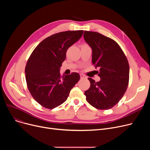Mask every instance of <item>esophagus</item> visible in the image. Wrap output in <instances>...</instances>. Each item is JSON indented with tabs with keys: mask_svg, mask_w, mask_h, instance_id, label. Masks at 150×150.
<instances>
[{
	"mask_svg": "<svg viewBox=\"0 0 150 150\" xmlns=\"http://www.w3.org/2000/svg\"><path fill=\"white\" fill-rule=\"evenodd\" d=\"M80 77L81 78H82V79H86V78H87V77H86L85 75H84L83 74H80Z\"/></svg>",
	"mask_w": 150,
	"mask_h": 150,
	"instance_id": "esophagus-1",
	"label": "esophagus"
}]
</instances>
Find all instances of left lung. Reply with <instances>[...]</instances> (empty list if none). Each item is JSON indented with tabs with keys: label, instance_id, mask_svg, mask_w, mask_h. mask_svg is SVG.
I'll return each mask as SVG.
<instances>
[{
	"label": "left lung",
	"instance_id": "8db88e82",
	"mask_svg": "<svg viewBox=\"0 0 150 150\" xmlns=\"http://www.w3.org/2000/svg\"><path fill=\"white\" fill-rule=\"evenodd\" d=\"M84 39L92 49V62L100 69V80L88 78L91 86L86 100L97 109L112 108L123 96L129 82V66L125 53L113 39L97 32L85 31Z\"/></svg>",
	"mask_w": 150,
	"mask_h": 150
}]
</instances>
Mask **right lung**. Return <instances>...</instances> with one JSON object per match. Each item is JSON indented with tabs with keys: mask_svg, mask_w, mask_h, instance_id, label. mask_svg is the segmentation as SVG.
Masks as SVG:
<instances>
[{
	"mask_svg": "<svg viewBox=\"0 0 150 150\" xmlns=\"http://www.w3.org/2000/svg\"><path fill=\"white\" fill-rule=\"evenodd\" d=\"M83 30L54 34L39 43L31 54L25 67L28 89L42 106L53 109L64 103L80 79L79 74H60V67L69 47L81 38Z\"/></svg>",
	"mask_w": 150,
	"mask_h": 150,
	"instance_id": "1",
	"label": "right lung"
}]
</instances>
